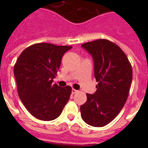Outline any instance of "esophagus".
<instances>
[{
  "label": "esophagus",
  "instance_id": "34e87169",
  "mask_svg": "<svg viewBox=\"0 0 148 148\" xmlns=\"http://www.w3.org/2000/svg\"><path fill=\"white\" fill-rule=\"evenodd\" d=\"M77 92H78V90H75V89H73V90H72V93L73 94H75L77 93Z\"/></svg>",
  "mask_w": 148,
  "mask_h": 148
}]
</instances>
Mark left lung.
<instances>
[{
    "label": "left lung",
    "instance_id": "left-lung-1",
    "mask_svg": "<svg viewBox=\"0 0 148 148\" xmlns=\"http://www.w3.org/2000/svg\"><path fill=\"white\" fill-rule=\"evenodd\" d=\"M94 61V76L98 84L94 94L80 108L84 121L93 127H104L122 109L130 92L133 71L125 53L117 44L98 39L82 44Z\"/></svg>",
    "mask_w": 148,
    "mask_h": 148
}]
</instances>
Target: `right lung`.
<instances>
[{
    "label": "right lung",
    "mask_w": 148,
    "mask_h": 148,
    "mask_svg": "<svg viewBox=\"0 0 148 148\" xmlns=\"http://www.w3.org/2000/svg\"><path fill=\"white\" fill-rule=\"evenodd\" d=\"M71 46L39 43L26 48L14 66L19 98L34 117L54 120L70 99L72 88L53 84L61 58Z\"/></svg>",
    "instance_id": "1"
}]
</instances>
